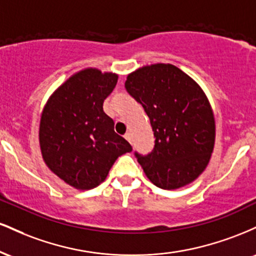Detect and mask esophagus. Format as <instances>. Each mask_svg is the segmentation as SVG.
Returning <instances> with one entry per match:
<instances>
[{
    "label": "esophagus",
    "mask_w": 256,
    "mask_h": 256,
    "mask_svg": "<svg viewBox=\"0 0 256 256\" xmlns=\"http://www.w3.org/2000/svg\"><path fill=\"white\" fill-rule=\"evenodd\" d=\"M124 137H125V140H128V142H131V134H130V132H126V134H124Z\"/></svg>",
    "instance_id": "obj_1"
}]
</instances>
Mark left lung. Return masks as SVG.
<instances>
[{
    "label": "left lung",
    "instance_id": "obj_1",
    "mask_svg": "<svg viewBox=\"0 0 256 256\" xmlns=\"http://www.w3.org/2000/svg\"><path fill=\"white\" fill-rule=\"evenodd\" d=\"M125 88L144 108L154 131L150 154L134 152L149 180L166 190L195 180L216 140L214 114L201 86L178 67L155 64L130 73Z\"/></svg>",
    "mask_w": 256,
    "mask_h": 256
}]
</instances>
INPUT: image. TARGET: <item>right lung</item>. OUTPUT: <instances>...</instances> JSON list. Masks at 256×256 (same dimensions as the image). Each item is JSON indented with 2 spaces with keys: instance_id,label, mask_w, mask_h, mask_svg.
<instances>
[{
  "instance_id": "add662e5",
  "label": "right lung",
  "mask_w": 256,
  "mask_h": 256,
  "mask_svg": "<svg viewBox=\"0 0 256 256\" xmlns=\"http://www.w3.org/2000/svg\"><path fill=\"white\" fill-rule=\"evenodd\" d=\"M116 82V73L82 70L60 85L43 108L40 146L44 162L78 190L101 184L116 158L132 150L104 112Z\"/></svg>"
}]
</instances>
